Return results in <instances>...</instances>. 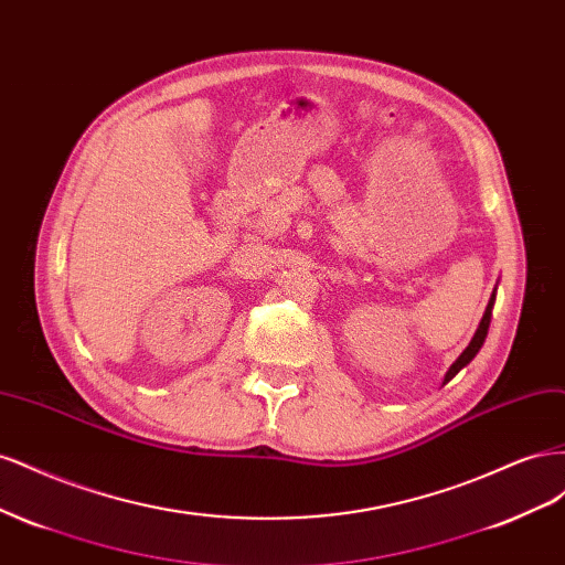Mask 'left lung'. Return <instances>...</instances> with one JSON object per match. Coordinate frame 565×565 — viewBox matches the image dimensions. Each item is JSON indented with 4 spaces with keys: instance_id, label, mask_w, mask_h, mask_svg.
<instances>
[{
    "instance_id": "1",
    "label": "left lung",
    "mask_w": 565,
    "mask_h": 565,
    "mask_svg": "<svg viewBox=\"0 0 565 565\" xmlns=\"http://www.w3.org/2000/svg\"><path fill=\"white\" fill-rule=\"evenodd\" d=\"M494 292H498V287H494ZM494 292H492V297H490V301H488V306H486V313H483V318H481V322H478V330H476V334H473V339L469 341V347L461 351V355L457 358V361L450 365V370L446 372V380H443V384H448L455 374L465 367V365H469L473 358H476V353L481 351V347H483V341H486V337H488V328H490V318H492V306H494Z\"/></svg>"
}]
</instances>
